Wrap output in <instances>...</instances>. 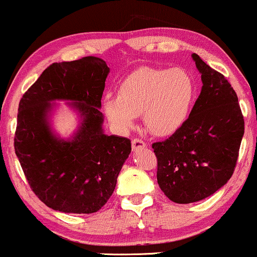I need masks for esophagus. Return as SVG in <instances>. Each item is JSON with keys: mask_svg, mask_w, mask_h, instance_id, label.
I'll return each mask as SVG.
<instances>
[{"mask_svg": "<svg viewBox=\"0 0 257 257\" xmlns=\"http://www.w3.org/2000/svg\"><path fill=\"white\" fill-rule=\"evenodd\" d=\"M146 147H147L146 142L140 140V138H135V140H132V150L143 149V148Z\"/></svg>", "mask_w": 257, "mask_h": 257, "instance_id": "34e87169", "label": "esophagus"}]
</instances>
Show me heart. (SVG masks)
<instances>
[{
    "label": "heart",
    "instance_id": "heart-1",
    "mask_svg": "<svg viewBox=\"0 0 257 257\" xmlns=\"http://www.w3.org/2000/svg\"><path fill=\"white\" fill-rule=\"evenodd\" d=\"M195 96L191 77L184 69H137L117 87L116 98H105L103 109L119 130L131 128L143 114L147 128L156 136H170L188 119Z\"/></svg>",
    "mask_w": 257,
    "mask_h": 257
}]
</instances>
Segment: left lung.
I'll return each mask as SVG.
<instances>
[{
	"mask_svg": "<svg viewBox=\"0 0 257 257\" xmlns=\"http://www.w3.org/2000/svg\"><path fill=\"white\" fill-rule=\"evenodd\" d=\"M202 90L184 125L171 137L153 144L158 183L176 203L209 197L234 172L244 135L237 93L220 72L192 54Z\"/></svg>",
	"mask_w": 257,
	"mask_h": 257,
	"instance_id": "1",
	"label": "left lung"
}]
</instances>
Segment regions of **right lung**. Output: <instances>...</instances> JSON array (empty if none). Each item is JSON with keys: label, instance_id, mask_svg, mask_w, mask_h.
I'll return each instance as SVG.
<instances>
[{"label": "right lung", "instance_id": "obj_1", "mask_svg": "<svg viewBox=\"0 0 257 257\" xmlns=\"http://www.w3.org/2000/svg\"><path fill=\"white\" fill-rule=\"evenodd\" d=\"M109 67L99 57L55 62L24 93L14 150L35 195L62 213L91 214L107 203L131 141L104 135L99 111ZM54 99H68L83 121L71 141L53 136L46 115Z\"/></svg>", "mask_w": 257, "mask_h": 257}]
</instances>
